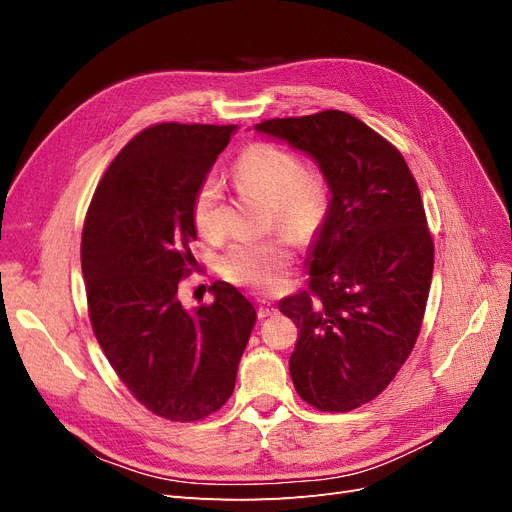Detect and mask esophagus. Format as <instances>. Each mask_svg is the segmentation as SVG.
Masks as SVG:
<instances>
[{"mask_svg":"<svg viewBox=\"0 0 512 512\" xmlns=\"http://www.w3.org/2000/svg\"><path fill=\"white\" fill-rule=\"evenodd\" d=\"M256 309H258V318H267V316H273L277 312V307L271 301H265V299H258Z\"/></svg>","mask_w":512,"mask_h":512,"instance_id":"esophagus-1","label":"esophagus"}]
</instances>
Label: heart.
I'll return each mask as SVG.
<instances>
[{
  "instance_id": "b5f03b06",
  "label": "heart",
  "mask_w": 512,
  "mask_h": 512,
  "mask_svg": "<svg viewBox=\"0 0 512 512\" xmlns=\"http://www.w3.org/2000/svg\"><path fill=\"white\" fill-rule=\"evenodd\" d=\"M237 183L269 203L271 224L297 241H312L327 224L331 185L318 168H305L297 153L275 143L247 145L232 168ZM192 220L205 239L224 235V192L215 177L198 183L192 198ZM292 265L286 237L232 243L222 254L220 269L226 280L254 290L280 286Z\"/></svg>"
}]
</instances>
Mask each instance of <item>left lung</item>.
<instances>
[{"instance_id":"left-lung-1","label":"left lung","mask_w":512,"mask_h":512,"mask_svg":"<svg viewBox=\"0 0 512 512\" xmlns=\"http://www.w3.org/2000/svg\"><path fill=\"white\" fill-rule=\"evenodd\" d=\"M312 156L331 211L309 258V288L282 299L299 329L290 376L322 412L378 397L410 356L427 307L433 239L399 149L344 111L254 126Z\"/></svg>"}]
</instances>
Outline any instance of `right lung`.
Segmentation results:
<instances>
[{"label":"right lung","mask_w":512,"mask_h":512,"mask_svg":"<svg viewBox=\"0 0 512 512\" xmlns=\"http://www.w3.org/2000/svg\"><path fill=\"white\" fill-rule=\"evenodd\" d=\"M235 126L156 123L106 168L85 215L81 267L91 329L138 404L166 421L218 412L235 391L256 309L226 282L188 312L192 198Z\"/></svg>","instance_id":"1"}]
</instances>
